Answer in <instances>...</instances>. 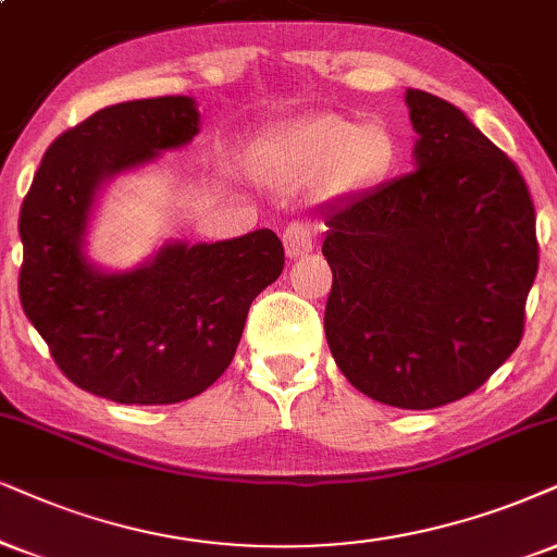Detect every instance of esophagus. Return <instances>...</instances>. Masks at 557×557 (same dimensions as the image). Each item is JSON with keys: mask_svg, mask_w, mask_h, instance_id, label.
<instances>
[{"mask_svg": "<svg viewBox=\"0 0 557 557\" xmlns=\"http://www.w3.org/2000/svg\"><path fill=\"white\" fill-rule=\"evenodd\" d=\"M283 244H285V255L290 259H300L306 257L308 251L313 249V234L306 223H290L283 231Z\"/></svg>", "mask_w": 557, "mask_h": 557, "instance_id": "34e87169", "label": "esophagus"}]
</instances>
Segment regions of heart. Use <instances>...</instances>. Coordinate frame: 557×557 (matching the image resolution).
<instances>
[{
	"label": "heart",
	"instance_id": "obj_1",
	"mask_svg": "<svg viewBox=\"0 0 557 557\" xmlns=\"http://www.w3.org/2000/svg\"><path fill=\"white\" fill-rule=\"evenodd\" d=\"M398 144L383 121L315 112L287 125L264 151V180L280 189L313 185L321 200L364 193L393 172Z\"/></svg>",
	"mask_w": 557,
	"mask_h": 557
}]
</instances>
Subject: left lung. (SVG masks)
<instances>
[{"label": "left lung", "mask_w": 557, "mask_h": 557, "mask_svg": "<svg viewBox=\"0 0 557 557\" xmlns=\"http://www.w3.org/2000/svg\"><path fill=\"white\" fill-rule=\"evenodd\" d=\"M413 172L323 213L326 342L357 391L424 411L519 347L537 274L530 189L462 110L406 89Z\"/></svg>", "instance_id": "left-lung-1"}]
</instances>
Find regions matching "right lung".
Here are the masks:
<instances>
[{
	"mask_svg": "<svg viewBox=\"0 0 557 557\" xmlns=\"http://www.w3.org/2000/svg\"><path fill=\"white\" fill-rule=\"evenodd\" d=\"M200 133L193 97L110 104L48 146L20 208V302L63 375L115 404H180L234 360L251 300L280 277L270 228L215 244L166 242L131 270L87 255L112 180Z\"/></svg>",
	"mask_w": 557,
	"mask_h": 557,
	"instance_id": "right-lung-1",
	"label": "right lung"
}]
</instances>
